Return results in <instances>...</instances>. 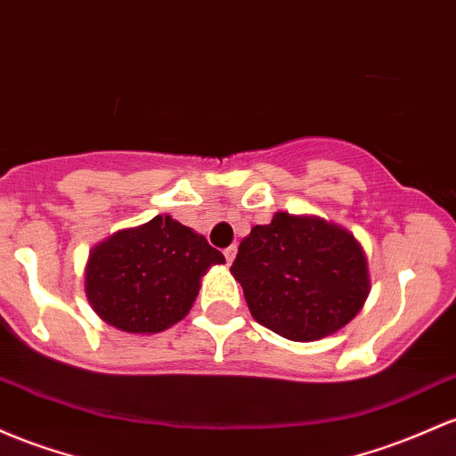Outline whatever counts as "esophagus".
I'll list each match as a JSON object with an SVG mask.
<instances>
[{
    "label": "esophagus",
    "instance_id": "34e87169",
    "mask_svg": "<svg viewBox=\"0 0 456 456\" xmlns=\"http://www.w3.org/2000/svg\"><path fill=\"white\" fill-rule=\"evenodd\" d=\"M236 251H238L236 244H232V247L224 248V259H227V264H232L233 259H236Z\"/></svg>",
    "mask_w": 456,
    "mask_h": 456
}]
</instances>
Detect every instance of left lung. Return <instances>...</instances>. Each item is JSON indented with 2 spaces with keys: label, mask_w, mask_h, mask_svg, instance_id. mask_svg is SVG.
Listing matches in <instances>:
<instances>
[{
  "label": "left lung",
  "mask_w": 456,
  "mask_h": 456,
  "mask_svg": "<svg viewBox=\"0 0 456 456\" xmlns=\"http://www.w3.org/2000/svg\"><path fill=\"white\" fill-rule=\"evenodd\" d=\"M233 279L251 316L292 342L339 331L370 294L368 257L359 240L320 216L277 212L240 242Z\"/></svg>",
  "instance_id": "8db88e82"
}]
</instances>
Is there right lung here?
I'll return each instance as SVG.
<instances>
[{
    "label": "right lung",
    "instance_id": "add662e5",
    "mask_svg": "<svg viewBox=\"0 0 456 456\" xmlns=\"http://www.w3.org/2000/svg\"><path fill=\"white\" fill-rule=\"evenodd\" d=\"M224 255L201 233L158 214L94 244L84 268V292L103 322L151 335L188 316L209 268Z\"/></svg>",
    "mask_w": 456,
    "mask_h": 456
}]
</instances>
